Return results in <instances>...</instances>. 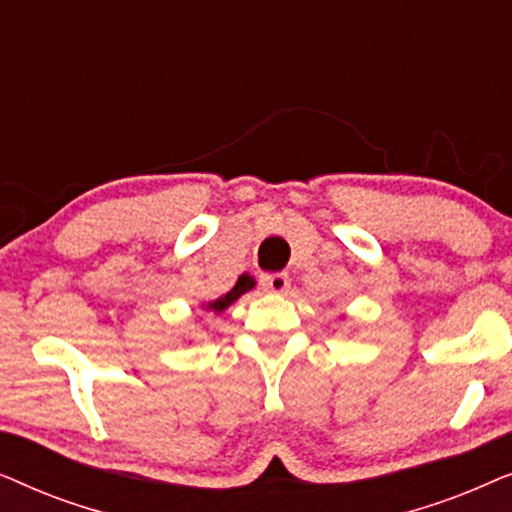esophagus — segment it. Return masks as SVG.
<instances>
[{
    "label": "esophagus",
    "instance_id": "obj_1",
    "mask_svg": "<svg viewBox=\"0 0 512 512\" xmlns=\"http://www.w3.org/2000/svg\"><path fill=\"white\" fill-rule=\"evenodd\" d=\"M289 275L286 272H272V275H263L261 277V286L263 291H270V293H284L289 289Z\"/></svg>",
    "mask_w": 512,
    "mask_h": 512
}]
</instances>
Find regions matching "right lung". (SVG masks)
Listing matches in <instances>:
<instances>
[{
  "label": "right lung",
  "mask_w": 512,
  "mask_h": 512,
  "mask_svg": "<svg viewBox=\"0 0 512 512\" xmlns=\"http://www.w3.org/2000/svg\"><path fill=\"white\" fill-rule=\"evenodd\" d=\"M249 289H254V277H249L247 272H244V275H240L237 277V282H235V286L233 289H230L226 296H221V298H216L214 303H209L207 305V310H212L214 314H221L223 310H226V307H230L235 303L237 298L242 296V293H247Z\"/></svg>",
  "instance_id": "add662e5"
}]
</instances>
